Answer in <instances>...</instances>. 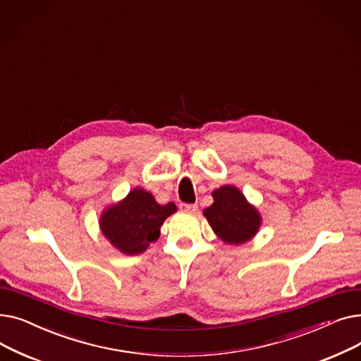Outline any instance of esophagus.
I'll return each mask as SVG.
<instances>
[{
  "label": "esophagus",
  "instance_id": "34e87169",
  "mask_svg": "<svg viewBox=\"0 0 361 361\" xmlns=\"http://www.w3.org/2000/svg\"><path fill=\"white\" fill-rule=\"evenodd\" d=\"M180 209L184 212H196L197 211V204L196 203H181Z\"/></svg>",
  "mask_w": 361,
  "mask_h": 361
}]
</instances>
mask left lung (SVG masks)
I'll list each match as a JSON object with an SVG mask.
<instances>
[{"label": "left lung", "instance_id": "1", "mask_svg": "<svg viewBox=\"0 0 361 361\" xmlns=\"http://www.w3.org/2000/svg\"><path fill=\"white\" fill-rule=\"evenodd\" d=\"M214 203L203 215L215 234L226 244H243L253 238L262 218L234 185H222L212 193Z\"/></svg>", "mask_w": 361, "mask_h": 361}]
</instances>
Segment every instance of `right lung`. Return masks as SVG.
<instances>
[{
    "instance_id": "add662e5",
    "label": "right lung",
    "mask_w": 361,
    "mask_h": 361,
    "mask_svg": "<svg viewBox=\"0 0 361 361\" xmlns=\"http://www.w3.org/2000/svg\"><path fill=\"white\" fill-rule=\"evenodd\" d=\"M177 211L174 203L159 204L143 188H135L127 197L104 211L99 226L114 247L124 255H139L158 240L161 225Z\"/></svg>"
}]
</instances>
